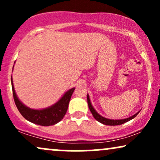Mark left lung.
<instances>
[{"mask_svg":"<svg viewBox=\"0 0 160 160\" xmlns=\"http://www.w3.org/2000/svg\"><path fill=\"white\" fill-rule=\"evenodd\" d=\"M87 102H88V105H89V108L94 118L97 121H98L99 122L101 123L104 124V125H108V126H118V125H121L123 124L125 122H128V121L132 120V119L135 118L136 116L138 114V113L140 112L139 111L138 112H137L135 114H134L133 116H131V117H128V118L126 119H120V120H112V119H108L105 118V117H102L101 116L99 113L95 110V108H93L92 104L91 103L90 98H89V94H87Z\"/></svg>","mask_w":160,"mask_h":160,"instance_id":"1","label":"left lung"}]
</instances>
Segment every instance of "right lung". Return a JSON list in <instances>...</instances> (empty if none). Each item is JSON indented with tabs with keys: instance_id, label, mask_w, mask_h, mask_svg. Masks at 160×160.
<instances>
[{
	"instance_id": "1",
	"label": "right lung",
	"mask_w": 160,
	"mask_h": 160,
	"mask_svg": "<svg viewBox=\"0 0 160 160\" xmlns=\"http://www.w3.org/2000/svg\"><path fill=\"white\" fill-rule=\"evenodd\" d=\"M11 84H12V95H13L15 104L22 116L29 122L43 126H52L58 123L63 119L68 111L70 99L75 89L74 87L66 91L58 102L49 107L42 108V109H32L27 107L18 98L14 89L12 78H11Z\"/></svg>"
}]
</instances>
